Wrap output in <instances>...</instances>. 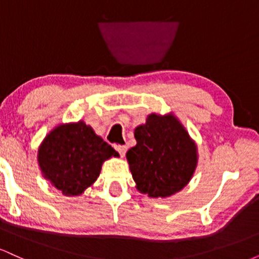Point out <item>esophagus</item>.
Segmentation results:
<instances>
[{
  "label": "esophagus",
  "instance_id": "1",
  "mask_svg": "<svg viewBox=\"0 0 259 259\" xmlns=\"http://www.w3.org/2000/svg\"><path fill=\"white\" fill-rule=\"evenodd\" d=\"M114 148H115V151L120 154V157L125 156V152L127 150L126 146H123V145H117V146H114Z\"/></svg>",
  "mask_w": 259,
  "mask_h": 259
}]
</instances>
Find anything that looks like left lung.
<instances>
[{
	"mask_svg": "<svg viewBox=\"0 0 259 259\" xmlns=\"http://www.w3.org/2000/svg\"><path fill=\"white\" fill-rule=\"evenodd\" d=\"M136 145L126 152L136 189L148 197H169L181 191L197 167V145L173 114L151 113L134 130Z\"/></svg>",
	"mask_w": 259,
	"mask_h": 259,
	"instance_id": "1",
	"label": "left lung"
}]
</instances>
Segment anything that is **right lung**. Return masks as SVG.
<instances>
[{"label":"right lung","mask_w":259,"mask_h":259,"mask_svg":"<svg viewBox=\"0 0 259 259\" xmlns=\"http://www.w3.org/2000/svg\"><path fill=\"white\" fill-rule=\"evenodd\" d=\"M118 156L82 120L55 126L37 150L42 177L64 196L84 194L100 177L103 162Z\"/></svg>","instance_id":"right-lung-1"}]
</instances>
